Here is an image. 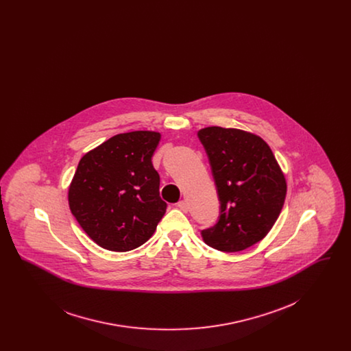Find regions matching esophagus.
<instances>
[{
  "label": "esophagus",
  "mask_w": 351,
  "mask_h": 351,
  "mask_svg": "<svg viewBox=\"0 0 351 351\" xmlns=\"http://www.w3.org/2000/svg\"><path fill=\"white\" fill-rule=\"evenodd\" d=\"M178 208H179L180 210H183L184 213H186V212L189 210V205H188V202L185 200L179 201V202H178Z\"/></svg>",
  "instance_id": "obj_1"
}]
</instances>
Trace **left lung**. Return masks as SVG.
Listing matches in <instances>:
<instances>
[{
  "label": "left lung",
  "mask_w": 351,
  "mask_h": 351,
  "mask_svg": "<svg viewBox=\"0 0 351 351\" xmlns=\"http://www.w3.org/2000/svg\"><path fill=\"white\" fill-rule=\"evenodd\" d=\"M208 154L221 202L217 225L201 232L222 252L246 250L262 241L283 209L287 182L267 142L234 128L197 132Z\"/></svg>",
  "instance_id": "left-lung-1"
}]
</instances>
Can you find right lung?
Instances as JSON below:
<instances>
[{"instance_id":"right-lung-1","label":"right lung","mask_w":351,"mask_h":351,"mask_svg":"<svg viewBox=\"0 0 351 351\" xmlns=\"http://www.w3.org/2000/svg\"><path fill=\"white\" fill-rule=\"evenodd\" d=\"M160 133L117 134L79 162L68 188L71 213L106 250L130 251L147 242L165 216L160 178L151 158Z\"/></svg>"}]
</instances>
